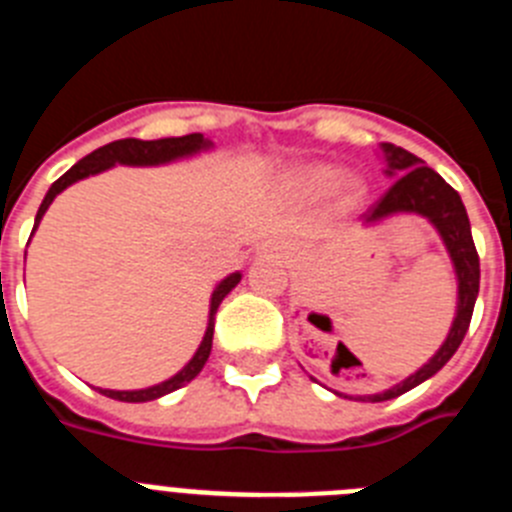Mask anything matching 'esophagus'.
<instances>
[{"instance_id": "obj_1", "label": "esophagus", "mask_w": 512, "mask_h": 512, "mask_svg": "<svg viewBox=\"0 0 512 512\" xmlns=\"http://www.w3.org/2000/svg\"><path fill=\"white\" fill-rule=\"evenodd\" d=\"M269 251H277V246H274V243H264V246H261V253H269Z\"/></svg>"}]
</instances>
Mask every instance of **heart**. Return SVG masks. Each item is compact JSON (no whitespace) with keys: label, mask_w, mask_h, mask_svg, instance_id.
<instances>
[{"label":"heart","mask_w":512,"mask_h":512,"mask_svg":"<svg viewBox=\"0 0 512 512\" xmlns=\"http://www.w3.org/2000/svg\"><path fill=\"white\" fill-rule=\"evenodd\" d=\"M287 192L295 194L297 200H318L330 192L333 210L338 215H351L359 210L366 200V179L361 174H341L336 164L330 161H310L300 164L287 174Z\"/></svg>","instance_id":"obj_1"}]
</instances>
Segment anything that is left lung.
<instances>
[{
    "label": "left lung",
    "instance_id": "8db88e82",
    "mask_svg": "<svg viewBox=\"0 0 512 512\" xmlns=\"http://www.w3.org/2000/svg\"><path fill=\"white\" fill-rule=\"evenodd\" d=\"M379 156L384 161V174L395 179L390 192L384 194L379 205L364 215V228H377L392 217L418 215L428 220L441 238L443 248L449 253L451 266L456 277V312L451 328L438 346L436 354L420 366L418 372L405 377L402 382L392 384L390 390L374 392V395H346V392L330 390L338 397H354L361 402H384L400 397L413 387L431 379L446 366V361L456 354L464 336H467L469 320H472L474 302L479 295V256L472 241V225H469L467 207L461 202L459 192L443 182V176L436 174L431 166H425L418 156L392 143H379ZM315 379V377H310ZM318 382V379H315Z\"/></svg>",
    "mask_w": 512,
    "mask_h": 512
}]
</instances>
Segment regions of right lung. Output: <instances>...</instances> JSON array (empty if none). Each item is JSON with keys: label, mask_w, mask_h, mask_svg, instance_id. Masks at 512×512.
Returning a JSON list of instances; mask_svg holds the SVG:
<instances>
[{"label": "right lung", "mask_w": 512, "mask_h": 512, "mask_svg": "<svg viewBox=\"0 0 512 512\" xmlns=\"http://www.w3.org/2000/svg\"><path fill=\"white\" fill-rule=\"evenodd\" d=\"M212 148H215V143H212L210 138H205L202 133H189V135H182V138H158V140L125 138V140H115V143H107V146L97 148L94 153H89V156H84L81 161H76V164L61 176V179H56V182L51 184V189L45 192L43 202H40L38 215H35L33 233L38 230L45 210L51 207V202L56 200L58 194H61L66 187H71V184L81 182V179L102 174V171L112 169V166H166V164H174V161H184V158L200 156V153L212 151ZM30 238H33V235H30ZM241 277H243L241 271H233V274H228V277L220 279V282L215 284V289H212V295H210V312H207L205 336H202L200 346H197L192 359H189L187 364L174 374V377L153 384V387H146V390H102V387H97V390L102 392L104 397H112V400H120V402H151L192 382V379L202 372V366L207 364V359H210L217 307H220V302H223L235 287H238Z\"/></svg>", "instance_id": "add662e5"}]
</instances>
